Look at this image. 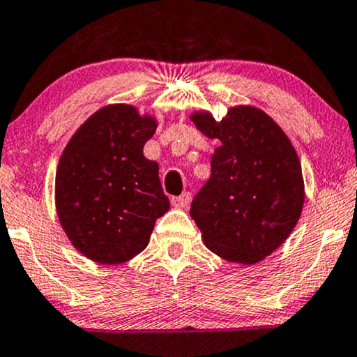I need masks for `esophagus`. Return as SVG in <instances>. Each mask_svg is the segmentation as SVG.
<instances>
[{"label": "esophagus", "mask_w": 357, "mask_h": 357, "mask_svg": "<svg viewBox=\"0 0 357 357\" xmlns=\"http://www.w3.org/2000/svg\"><path fill=\"white\" fill-rule=\"evenodd\" d=\"M189 202H191V192H184L181 196H176L171 199V204L178 207V209H184V207H188Z\"/></svg>", "instance_id": "obj_1"}]
</instances>
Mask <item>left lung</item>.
<instances>
[{
  "label": "left lung",
  "mask_w": 357,
  "mask_h": 357,
  "mask_svg": "<svg viewBox=\"0 0 357 357\" xmlns=\"http://www.w3.org/2000/svg\"><path fill=\"white\" fill-rule=\"evenodd\" d=\"M189 119L207 138L219 139L209 181L189 214L220 259L259 264L287 241L301 215L300 158L277 121L257 107H231L220 121L206 110Z\"/></svg>",
  "instance_id": "left-lung-1"
}]
</instances>
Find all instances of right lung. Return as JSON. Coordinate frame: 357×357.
Listing matches in <instances>:
<instances>
[{"mask_svg": "<svg viewBox=\"0 0 357 357\" xmlns=\"http://www.w3.org/2000/svg\"><path fill=\"white\" fill-rule=\"evenodd\" d=\"M151 115L112 103L72 135L56 171V211L72 245L96 264L116 265L145 250L169 199L156 161L143 146L156 132Z\"/></svg>", "mask_w": 357, "mask_h": 357, "instance_id": "obj_1", "label": "right lung"}]
</instances>
